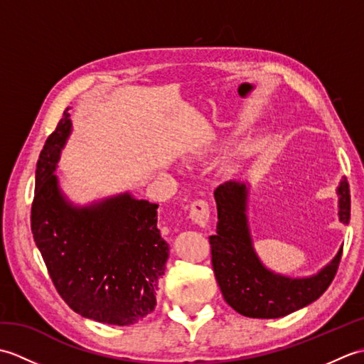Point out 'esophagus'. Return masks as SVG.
Instances as JSON below:
<instances>
[{"instance_id": "34e87169", "label": "esophagus", "mask_w": 364, "mask_h": 364, "mask_svg": "<svg viewBox=\"0 0 364 364\" xmlns=\"http://www.w3.org/2000/svg\"><path fill=\"white\" fill-rule=\"evenodd\" d=\"M189 218L198 227L206 225L208 220H210V205H208L206 200H196V202L191 203Z\"/></svg>"}]
</instances>
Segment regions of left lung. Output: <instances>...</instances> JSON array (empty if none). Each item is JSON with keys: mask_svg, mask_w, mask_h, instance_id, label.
Segmentation results:
<instances>
[{"mask_svg": "<svg viewBox=\"0 0 364 364\" xmlns=\"http://www.w3.org/2000/svg\"><path fill=\"white\" fill-rule=\"evenodd\" d=\"M338 218L350 220V191L346 178L339 181ZM218 228L210 236L215 280L227 304L239 314L257 319H277L318 300L333 282L343 247L318 274L294 278L267 269L255 252L247 218L249 184L230 180L214 191Z\"/></svg>", "mask_w": 364, "mask_h": 364, "instance_id": "obj_1", "label": "left lung"}]
</instances>
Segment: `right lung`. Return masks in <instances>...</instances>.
<instances>
[{"instance_id":"obj_1","label":"right lung","mask_w":364,"mask_h":364,"mask_svg":"<svg viewBox=\"0 0 364 364\" xmlns=\"http://www.w3.org/2000/svg\"><path fill=\"white\" fill-rule=\"evenodd\" d=\"M72 133L68 107L37 161L31 230L59 296L75 313L133 326L156 306L168 244L158 205L129 192L86 206L68 200L54 175Z\"/></svg>"}]
</instances>
